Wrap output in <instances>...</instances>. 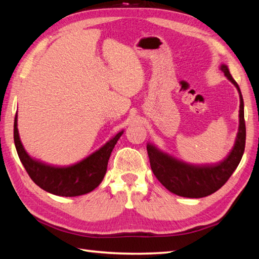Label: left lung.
Wrapping results in <instances>:
<instances>
[{"label": "left lung", "mask_w": 259, "mask_h": 259, "mask_svg": "<svg viewBox=\"0 0 259 259\" xmlns=\"http://www.w3.org/2000/svg\"><path fill=\"white\" fill-rule=\"evenodd\" d=\"M226 78L239 93V125L233 149L228 156L216 163H189L163 152L148 142L147 151L152 172L163 187L175 195L187 198H202L213 194L226 184L239 164L245 151L246 125L244 119V100L239 87L226 64L221 65Z\"/></svg>", "instance_id": "1"}]
</instances>
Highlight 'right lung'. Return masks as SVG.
<instances>
[{
	"mask_svg": "<svg viewBox=\"0 0 259 259\" xmlns=\"http://www.w3.org/2000/svg\"><path fill=\"white\" fill-rule=\"evenodd\" d=\"M124 130H121L101 148L83 160L71 166H53L32 158L22 145L18 129V113L14 119V144L20 160L34 183L50 194L62 197L85 195L101 184L107 172L113 148Z\"/></svg>",
	"mask_w": 259,
	"mask_h": 259,
	"instance_id": "add662e5",
	"label": "right lung"
}]
</instances>
